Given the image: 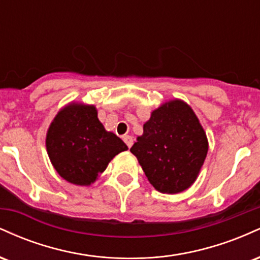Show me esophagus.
<instances>
[{"mask_svg": "<svg viewBox=\"0 0 260 260\" xmlns=\"http://www.w3.org/2000/svg\"><path fill=\"white\" fill-rule=\"evenodd\" d=\"M123 140H124V143L127 144L128 148H131L133 145V137L132 136H124Z\"/></svg>", "mask_w": 260, "mask_h": 260, "instance_id": "1", "label": "esophagus"}]
</instances>
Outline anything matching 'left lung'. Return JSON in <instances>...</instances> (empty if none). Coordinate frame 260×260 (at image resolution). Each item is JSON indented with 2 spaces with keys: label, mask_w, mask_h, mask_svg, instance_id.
<instances>
[{
  "label": "left lung",
  "mask_w": 260,
  "mask_h": 260,
  "mask_svg": "<svg viewBox=\"0 0 260 260\" xmlns=\"http://www.w3.org/2000/svg\"><path fill=\"white\" fill-rule=\"evenodd\" d=\"M131 153L155 189L176 194L198 177L208 154L207 134L192 107L171 100L151 112Z\"/></svg>",
  "instance_id": "left-lung-1"
}]
</instances>
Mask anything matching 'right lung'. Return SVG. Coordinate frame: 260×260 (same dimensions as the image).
<instances>
[{
    "label": "right lung",
    "instance_id": "add662e5",
    "mask_svg": "<svg viewBox=\"0 0 260 260\" xmlns=\"http://www.w3.org/2000/svg\"><path fill=\"white\" fill-rule=\"evenodd\" d=\"M46 149L53 168L63 180L77 186H90L110 161L128 148L123 140L104 128L96 107L72 103L50 124Z\"/></svg>",
    "mask_w": 260,
    "mask_h": 260
}]
</instances>
